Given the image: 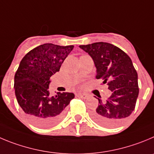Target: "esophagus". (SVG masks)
<instances>
[{"mask_svg":"<svg viewBox=\"0 0 154 154\" xmlns=\"http://www.w3.org/2000/svg\"><path fill=\"white\" fill-rule=\"evenodd\" d=\"M77 96L78 97H80V98H82V99H86L87 97V95L85 94V93H77Z\"/></svg>","mask_w":154,"mask_h":154,"instance_id":"34e87169","label":"esophagus"}]
</instances>
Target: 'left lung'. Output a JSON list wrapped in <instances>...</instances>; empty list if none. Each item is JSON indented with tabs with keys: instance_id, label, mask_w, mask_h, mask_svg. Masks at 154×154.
Instances as JSON below:
<instances>
[{
	"instance_id": "1",
	"label": "left lung",
	"mask_w": 154,
	"mask_h": 154,
	"mask_svg": "<svg viewBox=\"0 0 154 154\" xmlns=\"http://www.w3.org/2000/svg\"><path fill=\"white\" fill-rule=\"evenodd\" d=\"M93 60L97 68V79L107 83L112 92L106 103L99 100L98 107L92 118L99 125L112 128L119 125L134 110L138 97L137 73L131 59L114 45L95 42L80 45Z\"/></svg>"
}]
</instances>
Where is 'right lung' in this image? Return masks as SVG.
I'll list each match as a JSON object with an SVG mask.
<instances>
[{
    "label": "right lung",
    "mask_w": 154,
    "mask_h": 154,
    "mask_svg": "<svg viewBox=\"0 0 154 154\" xmlns=\"http://www.w3.org/2000/svg\"><path fill=\"white\" fill-rule=\"evenodd\" d=\"M74 45L60 46L46 43L29 51L20 63L14 76L15 95L29 120L39 128L58 124L66 108L74 98L73 93L57 92L50 96V78L59 71Z\"/></svg>",
    "instance_id": "obj_1"
}]
</instances>
